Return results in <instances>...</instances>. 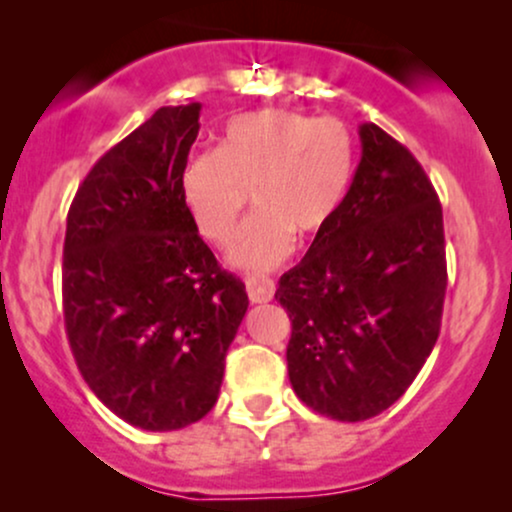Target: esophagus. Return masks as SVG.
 I'll return each instance as SVG.
<instances>
[{
  "mask_svg": "<svg viewBox=\"0 0 512 512\" xmlns=\"http://www.w3.org/2000/svg\"><path fill=\"white\" fill-rule=\"evenodd\" d=\"M245 289H248V296L252 303H269L274 298V281L267 279V276H260V274L245 276Z\"/></svg>",
  "mask_w": 512,
  "mask_h": 512,
  "instance_id": "esophagus-1",
  "label": "esophagus"
}]
</instances>
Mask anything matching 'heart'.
<instances>
[{"mask_svg": "<svg viewBox=\"0 0 512 512\" xmlns=\"http://www.w3.org/2000/svg\"><path fill=\"white\" fill-rule=\"evenodd\" d=\"M354 163V137L337 117L257 110L231 117L216 151L185 163L180 199L199 236L226 248L250 190L257 211L245 221L231 260L260 272L289 255L296 233L313 236L330 226Z\"/></svg>", "mask_w": 512, "mask_h": 512, "instance_id": "b5f03b06", "label": "heart"}]
</instances>
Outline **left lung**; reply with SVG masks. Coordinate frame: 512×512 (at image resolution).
<instances>
[{
	"mask_svg": "<svg viewBox=\"0 0 512 512\" xmlns=\"http://www.w3.org/2000/svg\"><path fill=\"white\" fill-rule=\"evenodd\" d=\"M342 207L279 281L298 399L366 421L414 383L440 334L448 264L443 207L407 146L373 122Z\"/></svg>",
	"mask_w": 512,
	"mask_h": 512,
	"instance_id": "8db88e82",
	"label": "left lung"
}]
</instances>
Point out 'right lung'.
Instances as JSON below:
<instances>
[{
    "label": "right lung",
    "mask_w": 512,
    "mask_h": 512,
    "mask_svg": "<svg viewBox=\"0 0 512 512\" xmlns=\"http://www.w3.org/2000/svg\"><path fill=\"white\" fill-rule=\"evenodd\" d=\"M202 105L158 108L88 170L67 214L64 327L101 402L144 431H178L219 399L248 293L180 199Z\"/></svg>",
    "instance_id": "add662e5"
}]
</instances>
